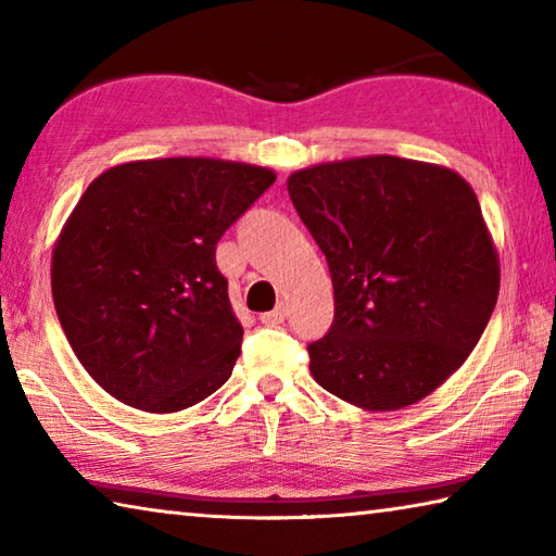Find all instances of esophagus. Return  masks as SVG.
I'll return each instance as SVG.
<instances>
[{
	"label": "esophagus",
	"instance_id": "obj_1",
	"mask_svg": "<svg viewBox=\"0 0 556 556\" xmlns=\"http://www.w3.org/2000/svg\"><path fill=\"white\" fill-rule=\"evenodd\" d=\"M287 318V306L285 304H279L275 312H267V314H262L260 316V321L265 324V326H277V324H281Z\"/></svg>",
	"mask_w": 556,
	"mask_h": 556
}]
</instances>
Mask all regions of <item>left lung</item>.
<instances>
[{
  "label": "left lung",
  "mask_w": 556,
  "mask_h": 556,
  "mask_svg": "<svg viewBox=\"0 0 556 556\" xmlns=\"http://www.w3.org/2000/svg\"><path fill=\"white\" fill-rule=\"evenodd\" d=\"M287 188L333 281V324L308 345L314 380L368 412L425 400L481 341L501 289L473 188L388 154L301 168Z\"/></svg>",
  "instance_id": "8db88e82"
}]
</instances>
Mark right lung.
Masks as SVG:
<instances>
[{"instance_id":"obj_1","label":"right lung","mask_w":556,"mask_h":556,"mask_svg":"<svg viewBox=\"0 0 556 556\" xmlns=\"http://www.w3.org/2000/svg\"><path fill=\"white\" fill-rule=\"evenodd\" d=\"M275 178L176 156L112 166L88 186L53 248L51 289L73 353L102 390L166 414L230 378L242 326L215 244Z\"/></svg>"}]
</instances>
